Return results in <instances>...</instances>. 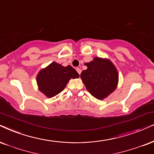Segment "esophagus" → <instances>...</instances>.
Here are the masks:
<instances>
[{
    "label": "esophagus",
    "mask_w": 154,
    "mask_h": 154,
    "mask_svg": "<svg viewBox=\"0 0 154 154\" xmlns=\"http://www.w3.org/2000/svg\"><path fill=\"white\" fill-rule=\"evenodd\" d=\"M76 70H77V72H78V74L79 75H80L81 74V72H82V70L80 69H79V68H77V69H76Z\"/></svg>",
    "instance_id": "1"
}]
</instances>
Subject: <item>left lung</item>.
<instances>
[{"mask_svg": "<svg viewBox=\"0 0 154 154\" xmlns=\"http://www.w3.org/2000/svg\"><path fill=\"white\" fill-rule=\"evenodd\" d=\"M86 70L81 73V78L90 94L98 100H103L113 92L118 82V72L110 60L95 57L85 63Z\"/></svg>", "mask_w": 154, "mask_h": 154, "instance_id": "8db88e82", "label": "left lung"}]
</instances>
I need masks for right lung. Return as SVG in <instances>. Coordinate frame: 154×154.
<instances>
[{
	"mask_svg": "<svg viewBox=\"0 0 154 154\" xmlns=\"http://www.w3.org/2000/svg\"><path fill=\"white\" fill-rule=\"evenodd\" d=\"M78 77L79 74L72 66L63 67L54 62L38 73L37 82L40 91L52 97L64 90L71 78Z\"/></svg>",
	"mask_w": 154,
	"mask_h": 154,
	"instance_id": "obj_1",
	"label": "right lung"
}]
</instances>
